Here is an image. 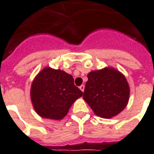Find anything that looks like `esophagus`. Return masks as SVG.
<instances>
[{"label":"esophagus","mask_w":154,"mask_h":154,"mask_svg":"<svg viewBox=\"0 0 154 154\" xmlns=\"http://www.w3.org/2000/svg\"><path fill=\"white\" fill-rule=\"evenodd\" d=\"M79 88H80V90H81L82 91H84V90H85V85H82L81 86H79Z\"/></svg>","instance_id":"34e87169"}]
</instances>
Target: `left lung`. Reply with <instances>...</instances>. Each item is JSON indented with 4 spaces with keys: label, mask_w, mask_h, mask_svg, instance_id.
Returning a JSON list of instances; mask_svg holds the SVG:
<instances>
[{
    "label": "left lung",
    "mask_w": 154,
    "mask_h": 154,
    "mask_svg": "<svg viewBox=\"0 0 154 154\" xmlns=\"http://www.w3.org/2000/svg\"><path fill=\"white\" fill-rule=\"evenodd\" d=\"M130 88L125 76L118 70L105 68L88 74L83 98L94 114L110 118L128 105Z\"/></svg>",
    "instance_id": "left-lung-1"
}]
</instances>
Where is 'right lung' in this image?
<instances>
[{
	"instance_id": "obj_1",
	"label": "right lung",
	"mask_w": 154,
	"mask_h": 154,
	"mask_svg": "<svg viewBox=\"0 0 154 154\" xmlns=\"http://www.w3.org/2000/svg\"><path fill=\"white\" fill-rule=\"evenodd\" d=\"M83 92L74 85V79L64 71L45 68L36 75L31 86L33 108L48 119L61 120Z\"/></svg>"
}]
</instances>
